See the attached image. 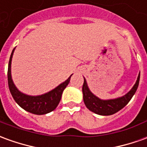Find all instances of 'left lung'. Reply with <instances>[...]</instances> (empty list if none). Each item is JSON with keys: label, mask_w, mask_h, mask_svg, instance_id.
I'll return each mask as SVG.
<instances>
[{"label": "left lung", "mask_w": 147, "mask_h": 147, "mask_svg": "<svg viewBox=\"0 0 147 147\" xmlns=\"http://www.w3.org/2000/svg\"><path fill=\"white\" fill-rule=\"evenodd\" d=\"M84 82L83 85V95H84V102L87 108L92 112L100 115H111L123 109L128 102H130L133 95L135 94L139 84L140 72L138 74L137 80L131 88V91L127 92L126 95L122 97L111 99H101L95 95L88 88L87 81L84 77Z\"/></svg>", "instance_id": "left-lung-1"}]
</instances>
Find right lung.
I'll return each instance as SVG.
<instances>
[{
  "label": "right lung",
  "mask_w": 147,
  "mask_h": 147,
  "mask_svg": "<svg viewBox=\"0 0 147 147\" xmlns=\"http://www.w3.org/2000/svg\"><path fill=\"white\" fill-rule=\"evenodd\" d=\"M14 50L15 49H13V52L11 53L9 62V67H8L9 88L14 100L24 110L35 115H45L54 111L59 104L63 90L69 84L71 76L67 80L59 84V86H57L56 88L45 94L40 95H28L24 94L17 89L12 79L11 63H12V58H13Z\"/></svg>",
  "instance_id": "obj_1"
}]
</instances>
